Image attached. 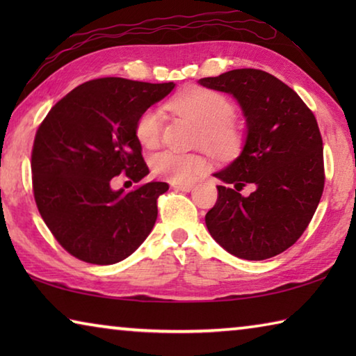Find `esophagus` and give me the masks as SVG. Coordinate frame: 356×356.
Returning <instances> with one entry per match:
<instances>
[{
  "instance_id": "obj_1",
  "label": "esophagus",
  "mask_w": 356,
  "mask_h": 356,
  "mask_svg": "<svg viewBox=\"0 0 356 356\" xmlns=\"http://www.w3.org/2000/svg\"><path fill=\"white\" fill-rule=\"evenodd\" d=\"M193 184H172V188L174 190H179V191H185V193H188V191H191L193 190Z\"/></svg>"
}]
</instances>
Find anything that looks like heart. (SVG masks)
I'll return each instance as SVG.
<instances>
[{
	"label": "heart",
	"mask_w": 356,
	"mask_h": 356,
	"mask_svg": "<svg viewBox=\"0 0 356 356\" xmlns=\"http://www.w3.org/2000/svg\"><path fill=\"white\" fill-rule=\"evenodd\" d=\"M168 108L179 116L188 118L200 125L197 140L221 159L236 155L243 146V130L232 116L234 105L225 95L202 86L186 88L168 102ZM135 138L144 149L159 146L161 134V114L154 108L144 110L135 122ZM156 177L172 184H186L207 170L206 156L200 154H180L163 150L150 160Z\"/></svg>",
	"instance_id": "obj_1"
}]
</instances>
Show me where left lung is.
I'll use <instances>...</instances> for the list:
<instances>
[{
  "label": "left lung",
  "mask_w": 356,
  "mask_h": 356,
  "mask_svg": "<svg viewBox=\"0 0 356 356\" xmlns=\"http://www.w3.org/2000/svg\"><path fill=\"white\" fill-rule=\"evenodd\" d=\"M200 83L232 94L248 125L242 154L215 174L234 186H216L218 200L206 215L210 236L240 259L273 257L306 231L323 193V143L314 113L292 88L259 69ZM246 184L255 191L242 197Z\"/></svg>",
  "instance_id": "left-lung-1"
}]
</instances>
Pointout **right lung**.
Segmentation results:
<instances>
[{
  "label": "right lung",
  "instance_id": "1",
  "mask_svg": "<svg viewBox=\"0 0 356 356\" xmlns=\"http://www.w3.org/2000/svg\"><path fill=\"white\" fill-rule=\"evenodd\" d=\"M174 83L97 78L76 86L51 108L31 152L35 206L53 237L83 262L124 261L152 231L166 182H143L149 168L135 138L140 114L172 91ZM134 179L114 192L112 180Z\"/></svg>",
  "mask_w": 356,
  "mask_h": 356
}]
</instances>
